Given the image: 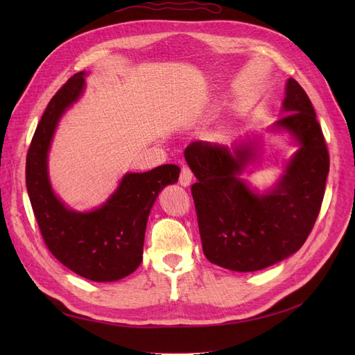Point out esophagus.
<instances>
[{
  "label": "esophagus",
  "instance_id": "1",
  "mask_svg": "<svg viewBox=\"0 0 355 355\" xmlns=\"http://www.w3.org/2000/svg\"><path fill=\"white\" fill-rule=\"evenodd\" d=\"M192 178H194V175H192V171L188 166H184L180 170V176H179V184L182 187H189L191 182H192Z\"/></svg>",
  "mask_w": 355,
  "mask_h": 355
}]
</instances>
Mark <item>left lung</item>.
Instances as JSON below:
<instances>
[{"label":"left lung","instance_id":"left-lung-1","mask_svg":"<svg viewBox=\"0 0 355 355\" xmlns=\"http://www.w3.org/2000/svg\"><path fill=\"white\" fill-rule=\"evenodd\" d=\"M284 114L271 125L299 145L274 188L262 194L241 178L254 159L256 142L232 148L192 142L185 159L197 178L196 202L202 252L207 259L239 272L263 270L296 253L320 213L329 175V153L308 94L288 78Z\"/></svg>","mask_w":355,"mask_h":355}]
</instances>
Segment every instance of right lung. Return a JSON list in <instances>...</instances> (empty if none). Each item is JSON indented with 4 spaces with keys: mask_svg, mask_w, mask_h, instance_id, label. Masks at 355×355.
<instances>
[{
    "mask_svg": "<svg viewBox=\"0 0 355 355\" xmlns=\"http://www.w3.org/2000/svg\"><path fill=\"white\" fill-rule=\"evenodd\" d=\"M84 71L71 77L42 114L26 155V189L51 254L87 280L116 282L141 265L149 211L161 189L176 184L180 168L164 164L145 173H125L101 207H67L51 188L47 158L60 116L84 92Z\"/></svg>",
    "mask_w": 355,
    "mask_h": 355,
    "instance_id": "right-lung-1",
    "label": "right lung"
}]
</instances>
